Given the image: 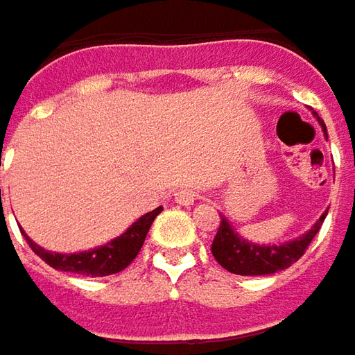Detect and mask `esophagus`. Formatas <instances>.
<instances>
[{"mask_svg":"<svg viewBox=\"0 0 355 355\" xmlns=\"http://www.w3.org/2000/svg\"><path fill=\"white\" fill-rule=\"evenodd\" d=\"M199 198V193L196 189H191V187H184V189H180L178 193H175V201L180 203V205H193V201Z\"/></svg>","mask_w":355,"mask_h":355,"instance_id":"obj_1","label":"esophagus"}]
</instances>
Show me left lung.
Returning <instances> with one entry per match:
<instances>
[{"label":"left lung","instance_id":"obj_1","mask_svg":"<svg viewBox=\"0 0 355 355\" xmlns=\"http://www.w3.org/2000/svg\"><path fill=\"white\" fill-rule=\"evenodd\" d=\"M318 122L326 132V126L320 116H318ZM326 213L316 221V225L312 227L306 235L294 239L291 243H284V245H266V247L254 245V243H249V241L239 237L233 231V227L229 225V221L221 215V223H219L217 235L213 239L211 245L213 257L223 268H227L229 272H235V275H243V277L272 275L277 270L288 268L306 252L308 245L320 231L322 223L326 219Z\"/></svg>","mask_w":355,"mask_h":355}]
</instances>
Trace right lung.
<instances>
[{
	"mask_svg": "<svg viewBox=\"0 0 355 355\" xmlns=\"http://www.w3.org/2000/svg\"><path fill=\"white\" fill-rule=\"evenodd\" d=\"M0 201H1V189H0ZM162 211V207H157L154 211L146 213L140 217L128 231L120 237L112 239L110 243H106L98 249L85 252H73V254H61V252L45 251L43 247H39L31 239L23 233L25 241L29 243V247L33 249L35 254H39L49 266L67 270V272H76V275H85V277H106V275H114L120 272L122 268L136 259V254L140 252L144 245V239L148 235L150 227L154 223L157 215Z\"/></svg>",
	"mask_w": 355,
	"mask_h": 355,
	"instance_id": "add662e5",
	"label": "right lung"
}]
</instances>
